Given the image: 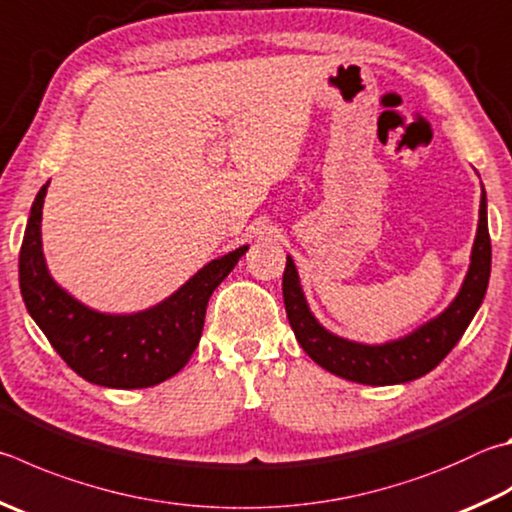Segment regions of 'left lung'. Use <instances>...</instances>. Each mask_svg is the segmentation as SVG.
Masks as SVG:
<instances>
[{
    "mask_svg": "<svg viewBox=\"0 0 512 512\" xmlns=\"http://www.w3.org/2000/svg\"><path fill=\"white\" fill-rule=\"evenodd\" d=\"M490 257L486 192H481L479 228L475 246H472L468 275L463 280L459 295L454 297V302L439 318L423 324L410 336L376 347L338 338L313 318L309 304L304 300L293 259L286 257L282 291L288 322H291L302 349L331 374L362 385L407 383V380L421 378L427 371H432L461 340L463 331L468 329L470 320L475 318L483 302V295H486L490 280Z\"/></svg>",
    "mask_w": 512,
    "mask_h": 512,
    "instance_id": "left-lung-1",
    "label": "left lung"
}]
</instances>
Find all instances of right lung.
<instances>
[{
	"instance_id": "1",
	"label": "right lung",
	"mask_w": 512,
	"mask_h": 512,
	"mask_svg": "<svg viewBox=\"0 0 512 512\" xmlns=\"http://www.w3.org/2000/svg\"><path fill=\"white\" fill-rule=\"evenodd\" d=\"M49 183L33 201L20 248V288L26 309L60 358L89 383L116 389L152 387L185 367L199 345L206 306L248 246L212 259L179 291L134 315H107L62 291L42 253V206Z\"/></svg>"
}]
</instances>
